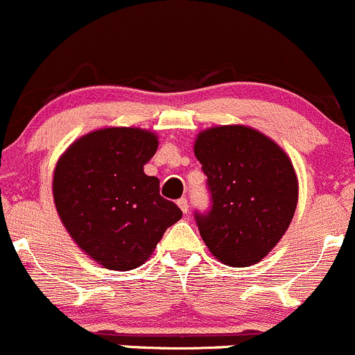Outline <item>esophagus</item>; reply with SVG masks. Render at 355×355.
<instances>
[{"mask_svg":"<svg viewBox=\"0 0 355 355\" xmlns=\"http://www.w3.org/2000/svg\"><path fill=\"white\" fill-rule=\"evenodd\" d=\"M177 204H178V207H180V210H182V212H184V214H187V212H189V200H187V198H185V197H182V198H180V200H178V202H177Z\"/></svg>","mask_w":355,"mask_h":355,"instance_id":"esophagus-1","label":"esophagus"}]
</instances>
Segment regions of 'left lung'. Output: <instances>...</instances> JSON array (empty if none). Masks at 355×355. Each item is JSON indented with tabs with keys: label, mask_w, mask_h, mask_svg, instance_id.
I'll use <instances>...</instances> for the list:
<instances>
[{
	"label": "left lung",
	"mask_w": 355,
	"mask_h": 355,
	"mask_svg": "<svg viewBox=\"0 0 355 355\" xmlns=\"http://www.w3.org/2000/svg\"><path fill=\"white\" fill-rule=\"evenodd\" d=\"M193 153L207 175L210 210L196 212L209 251L227 266L259 263L293 219L298 180L272 139L243 124L198 133Z\"/></svg>",
	"instance_id": "left-lung-1"
}]
</instances>
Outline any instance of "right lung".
I'll return each mask as SVG.
<instances>
[{
	"mask_svg": "<svg viewBox=\"0 0 355 355\" xmlns=\"http://www.w3.org/2000/svg\"><path fill=\"white\" fill-rule=\"evenodd\" d=\"M158 138L141 128H103L73 141L53 171L62 224L87 256L107 270L130 271L155 251L182 210L159 196L143 166Z\"/></svg>",
	"mask_w": 355,
	"mask_h": 355,
	"instance_id": "right-lung-1",
	"label": "right lung"
}]
</instances>
